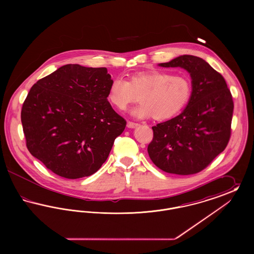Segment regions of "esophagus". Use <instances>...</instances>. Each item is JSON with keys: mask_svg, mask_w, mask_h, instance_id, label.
Wrapping results in <instances>:
<instances>
[{"mask_svg": "<svg viewBox=\"0 0 254 254\" xmlns=\"http://www.w3.org/2000/svg\"><path fill=\"white\" fill-rule=\"evenodd\" d=\"M138 126H139V124H137V123H133V122H128L127 123V127L128 128H135Z\"/></svg>", "mask_w": 254, "mask_h": 254, "instance_id": "obj_1", "label": "esophagus"}]
</instances>
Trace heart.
<instances>
[{
  "instance_id": "b5f03b06",
  "label": "heart",
  "mask_w": 254,
  "mask_h": 254,
  "mask_svg": "<svg viewBox=\"0 0 254 254\" xmlns=\"http://www.w3.org/2000/svg\"><path fill=\"white\" fill-rule=\"evenodd\" d=\"M137 95L140 104L131 110L133 116L153 115L157 120H166L185 109L191 95V84L185 76L154 70L132 74L128 81L116 77L109 85L108 99L119 110H126Z\"/></svg>"
}]
</instances>
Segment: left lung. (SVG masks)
Masks as SVG:
<instances>
[{"mask_svg":"<svg viewBox=\"0 0 254 254\" xmlns=\"http://www.w3.org/2000/svg\"><path fill=\"white\" fill-rule=\"evenodd\" d=\"M163 67H182L191 78V95L181 114L152 127L147 152L159 169L190 175L206 168L228 145L233 101L224 77L202 58L182 55Z\"/></svg>","mask_w":254,"mask_h":254,"instance_id":"8db88e82","label":"left lung"}]
</instances>
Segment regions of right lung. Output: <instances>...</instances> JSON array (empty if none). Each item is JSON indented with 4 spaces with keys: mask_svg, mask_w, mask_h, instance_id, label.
<instances>
[{
    "mask_svg": "<svg viewBox=\"0 0 254 254\" xmlns=\"http://www.w3.org/2000/svg\"><path fill=\"white\" fill-rule=\"evenodd\" d=\"M111 82L106 67L71 64L39 80L21 112L29 152L64 178L95 173L127 125L108 101Z\"/></svg>",
    "mask_w": 254,
    "mask_h": 254,
    "instance_id": "add662e5",
    "label": "right lung"
}]
</instances>
